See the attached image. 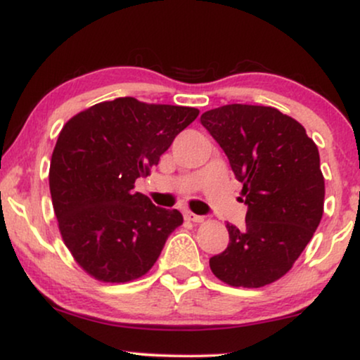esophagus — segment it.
Here are the masks:
<instances>
[{
    "label": "esophagus",
    "mask_w": 360,
    "mask_h": 360,
    "mask_svg": "<svg viewBox=\"0 0 360 360\" xmlns=\"http://www.w3.org/2000/svg\"><path fill=\"white\" fill-rule=\"evenodd\" d=\"M184 217H186V220H189V222H195V224L204 222L202 215H198V214H193V212H186Z\"/></svg>",
    "instance_id": "esophagus-1"
}]
</instances>
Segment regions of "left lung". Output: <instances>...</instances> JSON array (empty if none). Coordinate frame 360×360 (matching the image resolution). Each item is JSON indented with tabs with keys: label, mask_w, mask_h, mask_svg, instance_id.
Returning <instances> with one entry per match:
<instances>
[{
	"label": "left lung",
	"mask_w": 360,
	"mask_h": 360,
	"mask_svg": "<svg viewBox=\"0 0 360 360\" xmlns=\"http://www.w3.org/2000/svg\"><path fill=\"white\" fill-rule=\"evenodd\" d=\"M200 123L243 184L245 227L227 224L229 245L209 260L230 286L260 288L288 273L323 217L319 151L303 124L280 110L232 103Z\"/></svg>",
	"instance_id": "obj_1"
}]
</instances>
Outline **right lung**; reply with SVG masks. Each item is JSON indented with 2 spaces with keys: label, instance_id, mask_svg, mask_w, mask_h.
Returning a JSON list of instances; mask_svg holds the SVG:
<instances>
[{
  "label": "right lung",
  "instance_id": "right-lung-1",
  "mask_svg": "<svg viewBox=\"0 0 360 360\" xmlns=\"http://www.w3.org/2000/svg\"><path fill=\"white\" fill-rule=\"evenodd\" d=\"M198 115L193 107L120 97L64 124L51 160L52 205L65 247L95 280L143 276L183 224L179 210L156 207L133 189Z\"/></svg>",
  "mask_w": 360,
  "mask_h": 360
}]
</instances>
